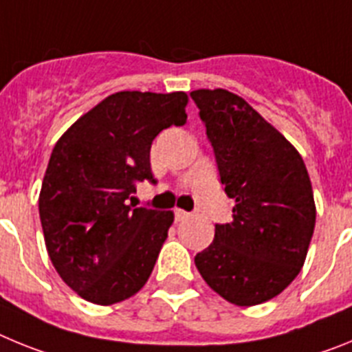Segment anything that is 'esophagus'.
<instances>
[{
    "mask_svg": "<svg viewBox=\"0 0 352 352\" xmlns=\"http://www.w3.org/2000/svg\"><path fill=\"white\" fill-rule=\"evenodd\" d=\"M188 217H190V213H188V211L179 210V208H176V210H174V219L178 220V222H183V220H186Z\"/></svg>",
    "mask_w": 352,
    "mask_h": 352,
    "instance_id": "esophagus-1",
    "label": "esophagus"
}]
</instances>
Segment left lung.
<instances>
[{
    "label": "left lung",
    "mask_w": 352,
    "mask_h": 352,
    "mask_svg": "<svg viewBox=\"0 0 352 352\" xmlns=\"http://www.w3.org/2000/svg\"><path fill=\"white\" fill-rule=\"evenodd\" d=\"M192 100L223 190L236 204L232 222L195 256L206 284L223 300L252 307L280 294L307 257L316 226L309 173L294 146L243 98L226 89H195Z\"/></svg>",
    "instance_id": "obj_1"
}]
</instances>
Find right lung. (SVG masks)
<instances>
[{
	"instance_id": "add662e5",
	"label": "right lung",
	"mask_w": 352,
	"mask_h": 352,
	"mask_svg": "<svg viewBox=\"0 0 352 352\" xmlns=\"http://www.w3.org/2000/svg\"><path fill=\"white\" fill-rule=\"evenodd\" d=\"M183 91H120L74 123L51 153L38 199L45 247L65 284L113 305L148 282L173 211L135 208L138 183H155L149 149L186 121Z\"/></svg>"
}]
</instances>
